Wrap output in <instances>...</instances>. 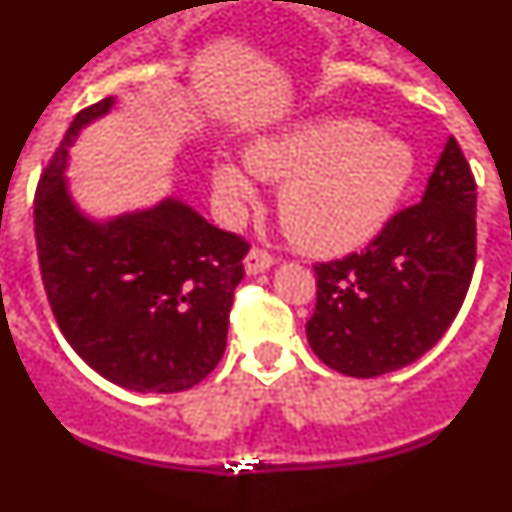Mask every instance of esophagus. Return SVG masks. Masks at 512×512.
I'll list each match as a JSON object with an SVG mask.
<instances>
[{"mask_svg": "<svg viewBox=\"0 0 512 512\" xmlns=\"http://www.w3.org/2000/svg\"><path fill=\"white\" fill-rule=\"evenodd\" d=\"M243 264H246L248 274H264L266 269H271V266H274V256L266 251H259V248H251Z\"/></svg>", "mask_w": 512, "mask_h": 512, "instance_id": "esophagus-1", "label": "esophagus"}]
</instances>
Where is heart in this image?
Wrapping results in <instances>:
<instances>
[{
  "label": "heart",
  "mask_w": 512,
  "mask_h": 512,
  "mask_svg": "<svg viewBox=\"0 0 512 512\" xmlns=\"http://www.w3.org/2000/svg\"><path fill=\"white\" fill-rule=\"evenodd\" d=\"M246 164L282 184L279 215L297 246L312 253H348L382 233L413 182L418 158L408 140L348 117L302 122L256 140ZM212 194L225 217L256 200L246 169L230 158L212 164Z\"/></svg>",
  "instance_id": "obj_1"
}]
</instances>
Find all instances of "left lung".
Returning <instances> with one entry per match:
<instances>
[{
  "mask_svg": "<svg viewBox=\"0 0 512 512\" xmlns=\"http://www.w3.org/2000/svg\"><path fill=\"white\" fill-rule=\"evenodd\" d=\"M477 253V184L446 140L418 205L397 212L366 251L315 266L318 305L307 343L346 377L418 361L454 323Z\"/></svg>",
  "mask_w": 512,
  "mask_h": 512,
  "instance_id": "obj_1",
  "label": "left lung"
}]
</instances>
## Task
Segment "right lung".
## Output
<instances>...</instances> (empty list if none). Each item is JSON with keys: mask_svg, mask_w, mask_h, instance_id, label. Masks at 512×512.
I'll use <instances>...</instances> for the list:
<instances>
[{"mask_svg": "<svg viewBox=\"0 0 512 512\" xmlns=\"http://www.w3.org/2000/svg\"><path fill=\"white\" fill-rule=\"evenodd\" d=\"M115 97L81 110L35 194V243L58 328L99 377L140 395L184 392L223 359L248 243L169 194L94 217L66 176L71 148Z\"/></svg>", "mask_w": 512, "mask_h": 512, "instance_id": "add662e5", "label": "right lung"}]
</instances>
